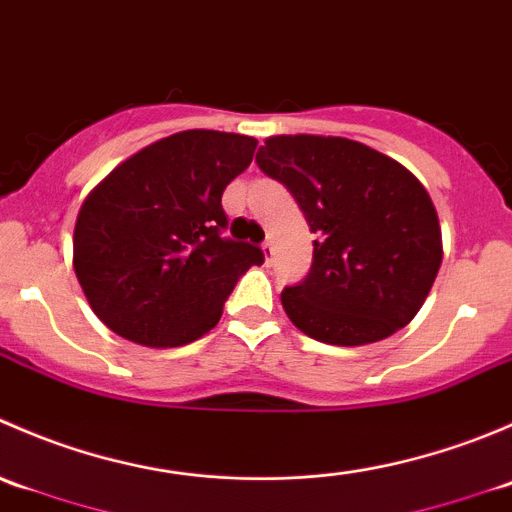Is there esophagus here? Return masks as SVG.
<instances>
[{
  "mask_svg": "<svg viewBox=\"0 0 512 512\" xmlns=\"http://www.w3.org/2000/svg\"><path fill=\"white\" fill-rule=\"evenodd\" d=\"M262 255H265L267 262L275 260V245H272V240H265L262 242Z\"/></svg>",
  "mask_w": 512,
  "mask_h": 512,
  "instance_id": "obj_1",
  "label": "esophagus"
}]
</instances>
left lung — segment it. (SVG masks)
I'll return each mask as SVG.
<instances>
[{
  "mask_svg": "<svg viewBox=\"0 0 512 512\" xmlns=\"http://www.w3.org/2000/svg\"><path fill=\"white\" fill-rule=\"evenodd\" d=\"M257 165L287 185L314 240L307 280L282 307L307 337L361 347L391 337L426 302L443 257L431 195L399 160L339 136H272Z\"/></svg>",
  "mask_w": 512,
  "mask_h": 512,
  "instance_id": "8db88e82",
  "label": "left lung"
}]
</instances>
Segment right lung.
<instances>
[{"instance_id": "right-lung-1", "label": "right lung", "mask_w": 512, "mask_h": 512, "mask_svg": "<svg viewBox=\"0 0 512 512\" xmlns=\"http://www.w3.org/2000/svg\"><path fill=\"white\" fill-rule=\"evenodd\" d=\"M240 133L180 131L118 163L81 203L74 272L111 332L143 347L208 334L260 247L220 237L223 190L255 156Z\"/></svg>"}]
</instances>
